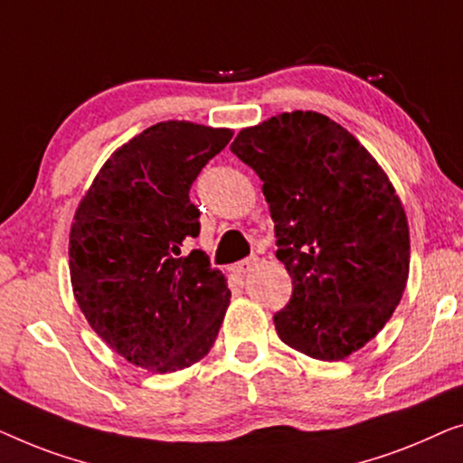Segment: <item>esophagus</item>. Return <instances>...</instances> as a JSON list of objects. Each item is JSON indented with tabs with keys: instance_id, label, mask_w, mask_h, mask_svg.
<instances>
[{
	"instance_id": "esophagus-1",
	"label": "esophagus",
	"mask_w": 463,
	"mask_h": 463,
	"mask_svg": "<svg viewBox=\"0 0 463 463\" xmlns=\"http://www.w3.org/2000/svg\"><path fill=\"white\" fill-rule=\"evenodd\" d=\"M256 264H258V258L256 256H250V258L241 260V262L234 266V272H239V275H247V272L256 269Z\"/></svg>"
}]
</instances>
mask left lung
Listing matches in <instances>:
<instances>
[{
	"instance_id": "left-lung-1",
	"label": "left lung",
	"mask_w": 463,
	"mask_h": 463,
	"mask_svg": "<svg viewBox=\"0 0 463 463\" xmlns=\"http://www.w3.org/2000/svg\"><path fill=\"white\" fill-rule=\"evenodd\" d=\"M231 151L264 182L277 258L294 285L275 315L279 337L312 359H346L380 334L407 285L409 224L392 182L315 110L241 129Z\"/></svg>"
}]
</instances>
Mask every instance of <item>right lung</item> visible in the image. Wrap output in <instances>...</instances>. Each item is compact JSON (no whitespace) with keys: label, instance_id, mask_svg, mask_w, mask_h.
Returning a JSON list of instances; mask_svg holds the SVG:
<instances>
[{"label":"right lung","instance_id":"obj_1","mask_svg":"<svg viewBox=\"0 0 463 463\" xmlns=\"http://www.w3.org/2000/svg\"><path fill=\"white\" fill-rule=\"evenodd\" d=\"M232 138L226 128L161 121L117 148L77 207L73 294L117 354L157 373L186 369L216 342L231 289L201 250L193 182Z\"/></svg>","mask_w":463,"mask_h":463}]
</instances>
